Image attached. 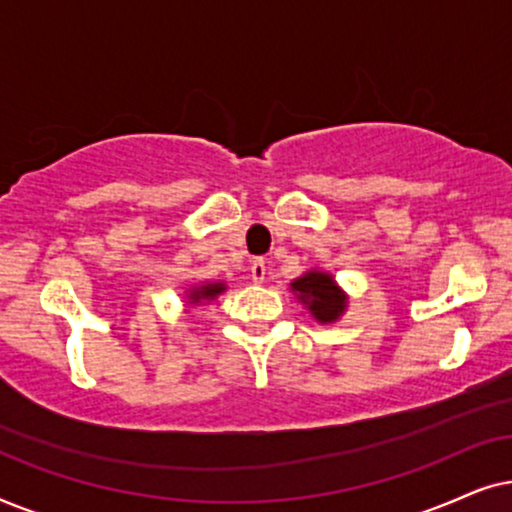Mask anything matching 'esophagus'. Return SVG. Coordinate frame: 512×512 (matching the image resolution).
Returning a JSON list of instances; mask_svg holds the SVG:
<instances>
[{
  "mask_svg": "<svg viewBox=\"0 0 512 512\" xmlns=\"http://www.w3.org/2000/svg\"><path fill=\"white\" fill-rule=\"evenodd\" d=\"M250 274H252V281H255V283H264V278H267V262L252 260Z\"/></svg>",
  "mask_w": 512,
  "mask_h": 512,
  "instance_id": "34e87169",
  "label": "esophagus"
}]
</instances>
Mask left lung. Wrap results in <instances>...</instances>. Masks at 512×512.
<instances>
[{"label":"left lung","mask_w":512,"mask_h":512,"mask_svg":"<svg viewBox=\"0 0 512 512\" xmlns=\"http://www.w3.org/2000/svg\"><path fill=\"white\" fill-rule=\"evenodd\" d=\"M292 290L297 292L299 299L309 306V311L320 323H332L344 313L346 295L337 288L332 276L323 271H311L292 283Z\"/></svg>","instance_id":"1"}]
</instances>
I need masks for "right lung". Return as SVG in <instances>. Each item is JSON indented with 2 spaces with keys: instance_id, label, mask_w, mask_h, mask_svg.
Instances as JSON below:
<instances>
[{
  "instance_id": "add662e5",
  "label": "right lung",
  "mask_w": 512,
  "mask_h": 512,
  "mask_svg": "<svg viewBox=\"0 0 512 512\" xmlns=\"http://www.w3.org/2000/svg\"><path fill=\"white\" fill-rule=\"evenodd\" d=\"M224 290L222 283H210V285H203V288L194 290L192 292V302H199V299H213L220 295V292Z\"/></svg>"
}]
</instances>
